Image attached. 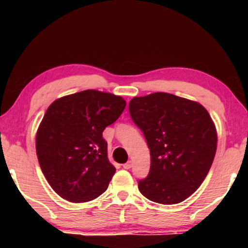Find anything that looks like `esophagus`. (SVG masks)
<instances>
[{
	"instance_id": "34e87169",
	"label": "esophagus",
	"mask_w": 248,
	"mask_h": 248,
	"mask_svg": "<svg viewBox=\"0 0 248 248\" xmlns=\"http://www.w3.org/2000/svg\"><path fill=\"white\" fill-rule=\"evenodd\" d=\"M132 166H133V164H132V162H130V161H128L127 162V163H124V169H130V168H132Z\"/></svg>"
}]
</instances>
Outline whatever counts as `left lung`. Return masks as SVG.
Wrapping results in <instances>:
<instances>
[{"instance_id":"1","label":"left lung","mask_w":248,"mask_h":248,"mask_svg":"<svg viewBox=\"0 0 248 248\" xmlns=\"http://www.w3.org/2000/svg\"><path fill=\"white\" fill-rule=\"evenodd\" d=\"M129 113L150 149V170L139 190L155 203H181L212 166L217 132L211 116L198 102L163 92L133 98Z\"/></svg>"}]
</instances>
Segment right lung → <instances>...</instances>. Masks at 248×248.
<instances>
[{
  "label": "right lung",
  "instance_id": "obj_1",
  "mask_svg": "<svg viewBox=\"0 0 248 248\" xmlns=\"http://www.w3.org/2000/svg\"><path fill=\"white\" fill-rule=\"evenodd\" d=\"M124 107L121 96L86 90L47 108L37 130L36 153L45 178L62 198L84 203L106 191L115 168L102 132Z\"/></svg>",
  "mask_w": 248,
  "mask_h": 248
}]
</instances>
